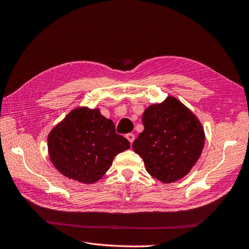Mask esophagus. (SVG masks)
Wrapping results in <instances>:
<instances>
[{
    "instance_id": "esophagus-1",
    "label": "esophagus",
    "mask_w": 249,
    "mask_h": 249,
    "mask_svg": "<svg viewBox=\"0 0 249 249\" xmlns=\"http://www.w3.org/2000/svg\"><path fill=\"white\" fill-rule=\"evenodd\" d=\"M126 138H127V140H128L130 143H132V142H134V140H135V135L131 134V132H130V134H127L126 135Z\"/></svg>"
}]
</instances>
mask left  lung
Here are the masks:
<instances>
[{
    "label": "left lung",
    "instance_id": "obj_1",
    "mask_svg": "<svg viewBox=\"0 0 249 249\" xmlns=\"http://www.w3.org/2000/svg\"><path fill=\"white\" fill-rule=\"evenodd\" d=\"M144 130L132 143L146 171L164 183L186 176L203 152L205 135L195 115L175 97L149 106Z\"/></svg>",
    "mask_w": 249,
    "mask_h": 249
}]
</instances>
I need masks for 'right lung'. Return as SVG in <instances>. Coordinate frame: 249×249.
<instances>
[{
  "instance_id": "obj_1",
  "label": "right lung",
  "mask_w": 249,
  "mask_h": 249,
  "mask_svg": "<svg viewBox=\"0 0 249 249\" xmlns=\"http://www.w3.org/2000/svg\"><path fill=\"white\" fill-rule=\"evenodd\" d=\"M129 147L128 140L115 132L112 121L98 109H75L49 136V154L56 169L84 183L101 179L115 156Z\"/></svg>"
}]
</instances>
